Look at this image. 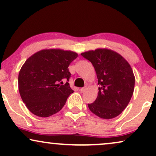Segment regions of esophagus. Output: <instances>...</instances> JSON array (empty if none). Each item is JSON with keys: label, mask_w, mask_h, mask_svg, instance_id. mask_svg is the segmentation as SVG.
<instances>
[{"label": "esophagus", "mask_w": 156, "mask_h": 156, "mask_svg": "<svg viewBox=\"0 0 156 156\" xmlns=\"http://www.w3.org/2000/svg\"><path fill=\"white\" fill-rule=\"evenodd\" d=\"M86 89H87L86 87H84L81 88V89H80V92H84V91L86 90Z\"/></svg>", "instance_id": "1"}]
</instances>
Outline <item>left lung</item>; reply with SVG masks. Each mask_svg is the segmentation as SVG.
<instances>
[{
  "label": "left lung",
  "mask_w": 156,
  "mask_h": 156,
  "mask_svg": "<svg viewBox=\"0 0 156 156\" xmlns=\"http://www.w3.org/2000/svg\"><path fill=\"white\" fill-rule=\"evenodd\" d=\"M90 61L98 79V98L88 104L92 112L101 118L118 116L130 102L135 87L132 68L122 56L107 48H98L81 54Z\"/></svg>",
  "instance_id": "left-lung-1"
}]
</instances>
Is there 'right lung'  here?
<instances>
[{"mask_svg":"<svg viewBox=\"0 0 156 156\" xmlns=\"http://www.w3.org/2000/svg\"><path fill=\"white\" fill-rule=\"evenodd\" d=\"M78 56L75 52L44 49L26 61L19 74V90L22 100L34 115L47 118L64 106L74 92L68 82L69 66ZM68 80L63 84L61 81Z\"/></svg>","mask_w":156,"mask_h":156,"instance_id":"add662e5","label":"right lung"}]
</instances>
